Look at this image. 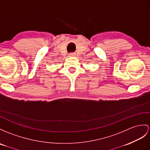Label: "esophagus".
<instances>
[{
  "instance_id": "obj_1",
  "label": "esophagus",
  "mask_w": 150,
  "mask_h": 150,
  "mask_svg": "<svg viewBox=\"0 0 150 150\" xmlns=\"http://www.w3.org/2000/svg\"><path fill=\"white\" fill-rule=\"evenodd\" d=\"M75 53H70L69 54V57H74V56H75Z\"/></svg>"
}]
</instances>
